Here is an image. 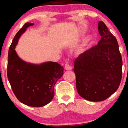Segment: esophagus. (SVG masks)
<instances>
[{
    "label": "esophagus",
    "instance_id": "obj_1",
    "mask_svg": "<svg viewBox=\"0 0 128 128\" xmlns=\"http://www.w3.org/2000/svg\"><path fill=\"white\" fill-rule=\"evenodd\" d=\"M64 69L67 70H72V67L70 65L69 62H66L65 64V65H64Z\"/></svg>",
    "mask_w": 128,
    "mask_h": 128
}]
</instances>
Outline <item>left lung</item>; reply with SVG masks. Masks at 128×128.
<instances>
[{
    "mask_svg": "<svg viewBox=\"0 0 128 128\" xmlns=\"http://www.w3.org/2000/svg\"><path fill=\"white\" fill-rule=\"evenodd\" d=\"M98 26L101 40L75 59L73 69L78 92L90 101L108 98L122 79V60L116 38L102 21Z\"/></svg>",
    "mask_w": 128,
    "mask_h": 128,
    "instance_id": "left-lung-1",
    "label": "left lung"
}]
</instances>
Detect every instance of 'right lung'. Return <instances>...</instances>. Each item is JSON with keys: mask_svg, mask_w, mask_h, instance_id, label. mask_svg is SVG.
Wrapping results in <instances>:
<instances>
[{"mask_svg": "<svg viewBox=\"0 0 128 128\" xmlns=\"http://www.w3.org/2000/svg\"><path fill=\"white\" fill-rule=\"evenodd\" d=\"M34 24L26 22L14 37L8 54V78L17 98L22 104L41 107L54 96V86L64 74V68L56 62L41 64L22 60L14 50L18 40L26 29Z\"/></svg>", "mask_w": 128, "mask_h": 128, "instance_id": "right-lung-1", "label": "right lung"}]
</instances>
